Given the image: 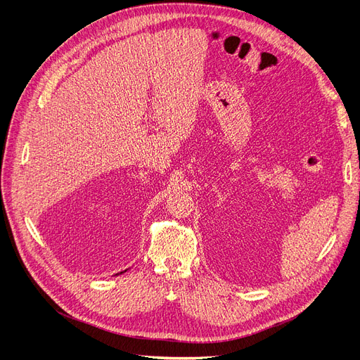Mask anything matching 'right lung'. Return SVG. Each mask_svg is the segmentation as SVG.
I'll return each instance as SVG.
<instances>
[{
    "label": "right lung",
    "instance_id": "add662e5",
    "mask_svg": "<svg viewBox=\"0 0 360 360\" xmlns=\"http://www.w3.org/2000/svg\"><path fill=\"white\" fill-rule=\"evenodd\" d=\"M125 271H127V270H125Z\"/></svg>",
    "mask_w": 360,
    "mask_h": 360
}]
</instances>
